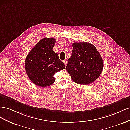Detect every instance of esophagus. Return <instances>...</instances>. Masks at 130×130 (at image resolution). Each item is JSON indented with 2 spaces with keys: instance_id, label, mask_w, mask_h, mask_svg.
<instances>
[{
  "instance_id": "obj_1",
  "label": "esophagus",
  "mask_w": 130,
  "mask_h": 130,
  "mask_svg": "<svg viewBox=\"0 0 130 130\" xmlns=\"http://www.w3.org/2000/svg\"><path fill=\"white\" fill-rule=\"evenodd\" d=\"M63 62L64 63V64H65V65H67V63H68V62H67V60H66V59H65V60H63Z\"/></svg>"
}]
</instances>
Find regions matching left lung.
Here are the masks:
<instances>
[{
	"label": "left lung",
	"mask_w": 130,
	"mask_h": 130,
	"mask_svg": "<svg viewBox=\"0 0 130 130\" xmlns=\"http://www.w3.org/2000/svg\"><path fill=\"white\" fill-rule=\"evenodd\" d=\"M65 69L75 83L86 85L97 79L102 71L103 60L96 47L88 42H75Z\"/></svg>",
	"instance_id": "left-lung-1"
}]
</instances>
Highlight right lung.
<instances>
[{"label":"right lung","instance_id":"1","mask_svg":"<svg viewBox=\"0 0 130 130\" xmlns=\"http://www.w3.org/2000/svg\"><path fill=\"white\" fill-rule=\"evenodd\" d=\"M53 38H43L29 52L25 61L28 77L37 86L46 87L54 83V73L65 68L58 54L53 51Z\"/></svg>","mask_w":130,"mask_h":130}]
</instances>
